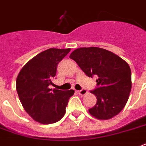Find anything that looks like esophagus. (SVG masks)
Masks as SVG:
<instances>
[{
  "label": "esophagus",
  "mask_w": 146,
  "mask_h": 146,
  "mask_svg": "<svg viewBox=\"0 0 146 146\" xmlns=\"http://www.w3.org/2000/svg\"><path fill=\"white\" fill-rule=\"evenodd\" d=\"M87 93H88V91L86 89H85V88H83V89L78 91V94H79L80 95H86Z\"/></svg>",
  "instance_id": "esophagus-1"
}]
</instances>
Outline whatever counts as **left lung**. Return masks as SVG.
<instances>
[{
	"mask_svg": "<svg viewBox=\"0 0 146 146\" xmlns=\"http://www.w3.org/2000/svg\"><path fill=\"white\" fill-rule=\"evenodd\" d=\"M88 77L97 76V88L91 91L97 102L88 109L96 119L107 120L126 105L131 88V69L126 61L111 51L97 48H78L69 56Z\"/></svg>",
	"mask_w": 146,
	"mask_h": 146,
	"instance_id": "obj_1",
	"label": "left lung"
}]
</instances>
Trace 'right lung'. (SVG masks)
<instances>
[{
    "label": "right lung",
    "mask_w": 146,
    "mask_h": 146,
    "mask_svg": "<svg viewBox=\"0 0 146 146\" xmlns=\"http://www.w3.org/2000/svg\"><path fill=\"white\" fill-rule=\"evenodd\" d=\"M70 51V48H49L42 51L31 59L17 75L16 89L23 108L39 123L59 121L65 114L69 98L74 95V90L49 88L56 75L58 64Z\"/></svg>",
    "instance_id": "add662e5"
}]
</instances>
